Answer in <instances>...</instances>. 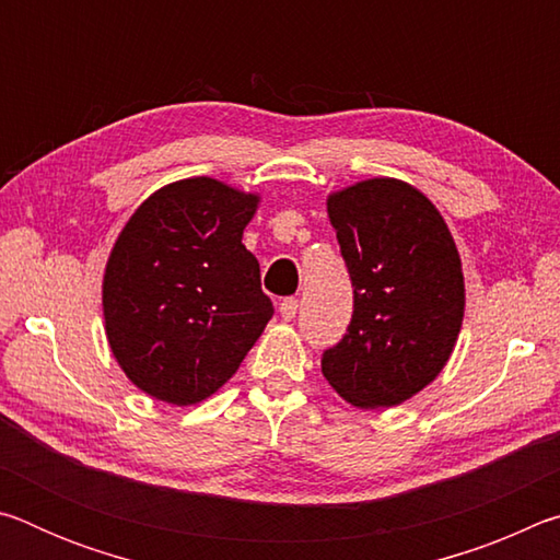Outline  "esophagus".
<instances>
[{
	"label": "esophagus",
	"instance_id": "esophagus-1",
	"mask_svg": "<svg viewBox=\"0 0 560 560\" xmlns=\"http://www.w3.org/2000/svg\"><path fill=\"white\" fill-rule=\"evenodd\" d=\"M279 311H281V316L287 318V320L296 318V314H299V299H293V296L283 299V301L279 303Z\"/></svg>",
	"mask_w": 560,
	"mask_h": 560
}]
</instances>
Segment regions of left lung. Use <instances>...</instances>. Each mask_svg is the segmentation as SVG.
<instances>
[{"label": "left lung", "instance_id": "8db88e82", "mask_svg": "<svg viewBox=\"0 0 560 560\" xmlns=\"http://www.w3.org/2000/svg\"><path fill=\"white\" fill-rule=\"evenodd\" d=\"M328 217L353 283L343 338L320 373L355 407H393L447 363L464 316L457 246L434 205L390 177L328 197Z\"/></svg>", "mask_w": 560, "mask_h": 560}]
</instances>
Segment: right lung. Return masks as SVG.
I'll return each instance as SVG.
<instances>
[{"instance_id": "right-lung-1", "label": "right lung", "mask_w": 560, "mask_h": 560, "mask_svg": "<svg viewBox=\"0 0 560 560\" xmlns=\"http://www.w3.org/2000/svg\"><path fill=\"white\" fill-rule=\"evenodd\" d=\"M257 197L210 177L158 189L113 246L103 316L113 355L140 390L192 405L230 381L273 316L242 244Z\"/></svg>"}]
</instances>
